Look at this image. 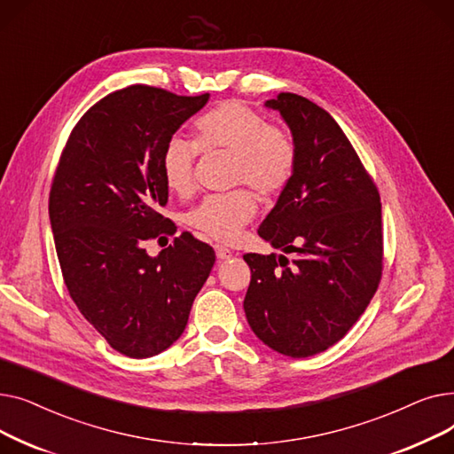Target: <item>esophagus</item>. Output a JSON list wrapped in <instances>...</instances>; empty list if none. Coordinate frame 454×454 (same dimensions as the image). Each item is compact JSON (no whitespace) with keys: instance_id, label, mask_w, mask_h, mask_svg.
<instances>
[{"instance_id":"1","label":"esophagus","mask_w":454,"mask_h":454,"mask_svg":"<svg viewBox=\"0 0 454 454\" xmlns=\"http://www.w3.org/2000/svg\"><path fill=\"white\" fill-rule=\"evenodd\" d=\"M215 252H217V257H219V259H228V257L233 255V252H231L230 248L223 247V245H215Z\"/></svg>"}]
</instances>
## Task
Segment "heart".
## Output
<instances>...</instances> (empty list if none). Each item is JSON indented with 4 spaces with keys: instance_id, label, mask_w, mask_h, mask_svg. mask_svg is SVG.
<instances>
[{
    "instance_id": "b5f03b06",
    "label": "heart",
    "mask_w": 454,
    "mask_h": 454,
    "mask_svg": "<svg viewBox=\"0 0 454 454\" xmlns=\"http://www.w3.org/2000/svg\"><path fill=\"white\" fill-rule=\"evenodd\" d=\"M193 130L195 141L180 136L167 139L160 158L163 182L178 197L195 193L200 151H228L230 184H247L265 200L289 187L298 163L293 136L247 103L230 99L217 105L197 119ZM255 211V193L241 185L204 199L185 215V224L215 241L230 243Z\"/></svg>"
}]
</instances>
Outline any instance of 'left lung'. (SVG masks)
Segmentation results:
<instances>
[{"mask_svg":"<svg viewBox=\"0 0 454 454\" xmlns=\"http://www.w3.org/2000/svg\"><path fill=\"white\" fill-rule=\"evenodd\" d=\"M287 121L296 173L257 233L285 255L245 254V313L274 351L301 359L337 344L383 276L379 189L339 123L301 95L267 101Z\"/></svg>","mask_w":454,"mask_h":454,"instance_id":"left-lung-1","label":"left lung"}]
</instances>
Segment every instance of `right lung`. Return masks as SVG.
<instances>
[{"mask_svg": "<svg viewBox=\"0 0 454 454\" xmlns=\"http://www.w3.org/2000/svg\"><path fill=\"white\" fill-rule=\"evenodd\" d=\"M209 93L176 95L132 84L95 103L71 130L50 191L62 278L81 315L106 342L147 359L184 333L215 263L189 231L151 257L143 245L173 235L161 151Z\"/></svg>", "mask_w": 454, "mask_h": 454, "instance_id": "1", "label": "right lung"}]
</instances>
